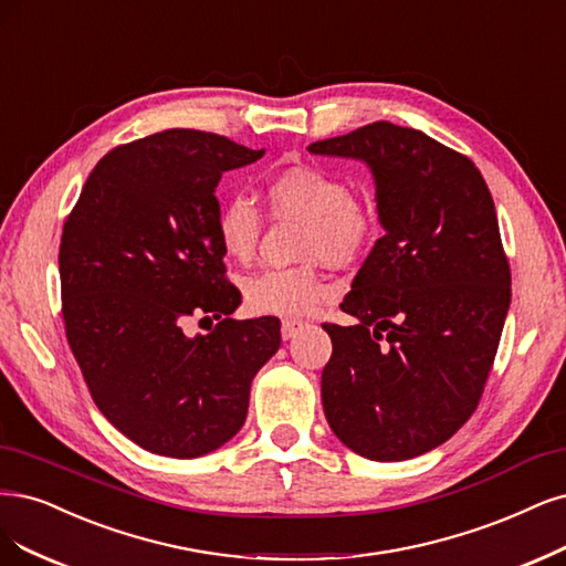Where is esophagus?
I'll return each instance as SVG.
<instances>
[{
  "label": "esophagus",
  "instance_id": "esophagus-1",
  "mask_svg": "<svg viewBox=\"0 0 566 566\" xmlns=\"http://www.w3.org/2000/svg\"><path fill=\"white\" fill-rule=\"evenodd\" d=\"M304 325H306V323L300 321V318H283V323H281V335H283V339L295 337Z\"/></svg>",
  "mask_w": 566,
  "mask_h": 566
}]
</instances>
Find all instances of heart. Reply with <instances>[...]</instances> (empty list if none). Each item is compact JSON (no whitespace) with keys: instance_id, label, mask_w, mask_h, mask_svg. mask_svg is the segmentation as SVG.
Returning a JSON list of instances; mask_svg holds the SVG:
<instances>
[{"instance_id":"obj_1","label":"heart","mask_w":566,"mask_h":566,"mask_svg":"<svg viewBox=\"0 0 566 566\" xmlns=\"http://www.w3.org/2000/svg\"><path fill=\"white\" fill-rule=\"evenodd\" d=\"M262 201L274 218L302 220V258H323L333 264L363 260L379 237V212L367 197L354 191L339 172L314 164H287L266 175ZM262 210L245 197L222 201L216 216V237L229 260L248 262L262 237ZM329 281L316 264L271 266L243 283L245 302L258 314L302 316L329 295Z\"/></svg>"}]
</instances>
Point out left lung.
<instances>
[{
	"label": "left lung",
	"mask_w": 566,
	"mask_h": 566,
	"mask_svg": "<svg viewBox=\"0 0 566 566\" xmlns=\"http://www.w3.org/2000/svg\"><path fill=\"white\" fill-rule=\"evenodd\" d=\"M308 149L367 161L386 229L342 302L358 325L323 323L327 423L365 459L419 457L478 409L509 314L490 187L465 154L388 122Z\"/></svg>",
	"instance_id": "8db88e82"
}]
</instances>
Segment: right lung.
<instances>
[{
  "label": "right lung",
  "instance_id": "right-lung-1",
  "mask_svg": "<svg viewBox=\"0 0 566 566\" xmlns=\"http://www.w3.org/2000/svg\"><path fill=\"white\" fill-rule=\"evenodd\" d=\"M262 157L218 133H154L109 149L65 220L67 344L97 409L147 452L197 459L237 436L279 350V318H229L241 292L216 237L222 172ZM191 315L221 323L189 340Z\"/></svg>",
  "mask_w": 566,
  "mask_h": 566
}]
</instances>
